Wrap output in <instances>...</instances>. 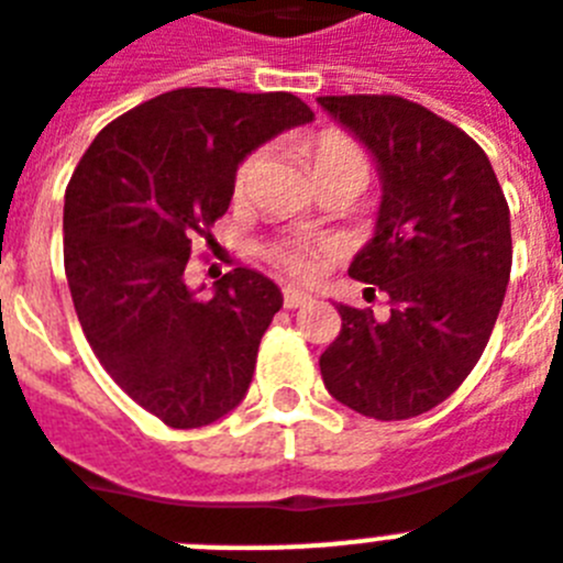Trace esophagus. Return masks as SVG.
Listing matches in <instances>:
<instances>
[{"label": "esophagus", "mask_w": 563, "mask_h": 563, "mask_svg": "<svg viewBox=\"0 0 563 563\" xmlns=\"http://www.w3.org/2000/svg\"><path fill=\"white\" fill-rule=\"evenodd\" d=\"M282 299H285L287 310H296V307L310 305V301H313V296L305 290H296V287H285V290H282Z\"/></svg>", "instance_id": "obj_1"}]
</instances>
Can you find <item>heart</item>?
I'll return each mask as SVG.
<instances>
[{"label": "heart", "instance_id": "b5f03b06", "mask_svg": "<svg viewBox=\"0 0 563 563\" xmlns=\"http://www.w3.org/2000/svg\"><path fill=\"white\" fill-rule=\"evenodd\" d=\"M310 156H313L316 176H324V173H355L367 181L369 176V158L362 151V144L355 142L350 133L339 131V128H328L321 131L319 136L310 144ZM262 151H250L247 156L239 162L233 173V199L242 201L247 199L253 185L258 179V170H262ZM324 244L301 242V239H290V242H273L262 250L264 262L273 264L276 271H282L285 276L292 278H310L316 273V264L319 256L324 253Z\"/></svg>", "mask_w": 563, "mask_h": 563}]
</instances>
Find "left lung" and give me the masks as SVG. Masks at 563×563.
<instances>
[{
    "label": "left lung",
    "mask_w": 563,
    "mask_h": 563,
    "mask_svg": "<svg viewBox=\"0 0 563 563\" xmlns=\"http://www.w3.org/2000/svg\"><path fill=\"white\" fill-rule=\"evenodd\" d=\"M319 104L382 170L376 235L350 276L390 299L387 319L339 305L321 378L362 416L412 419L453 396L487 347L510 282V208L487 153L424 104L387 93L319 96Z\"/></svg>",
    "instance_id": "left-lung-1"
}]
</instances>
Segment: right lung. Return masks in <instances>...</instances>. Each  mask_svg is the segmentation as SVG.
Returning a JSON list of instances; mask_svg holds the SVG:
<instances>
[{"label": "right lung", "mask_w": 563, "mask_h": 563, "mask_svg": "<svg viewBox=\"0 0 563 563\" xmlns=\"http://www.w3.org/2000/svg\"><path fill=\"white\" fill-rule=\"evenodd\" d=\"M310 119L285 90H170L102 128L67 181L65 276L85 339L167 427L213 424L247 393L282 292L235 267L201 299L187 258L199 239L213 244L239 162Z\"/></svg>", "instance_id": "1"}]
</instances>
